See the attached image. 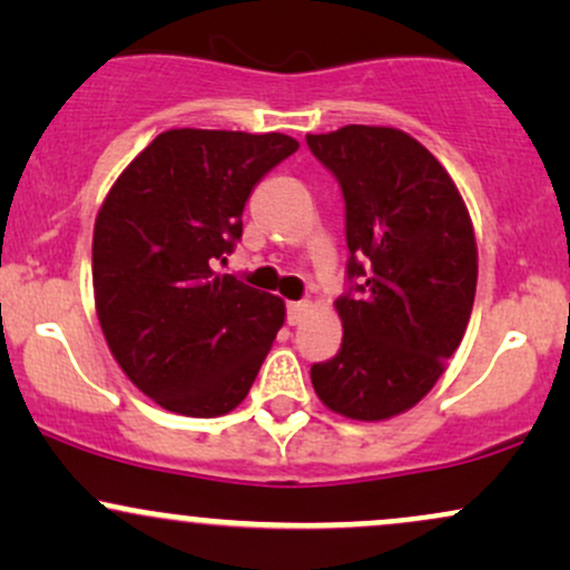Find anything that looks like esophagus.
I'll use <instances>...</instances> for the list:
<instances>
[{
    "label": "esophagus",
    "mask_w": 570,
    "mask_h": 570,
    "mask_svg": "<svg viewBox=\"0 0 570 570\" xmlns=\"http://www.w3.org/2000/svg\"><path fill=\"white\" fill-rule=\"evenodd\" d=\"M311 313V303H305V299H297V303H289L286 305V322L292 326L303 324V318Z\"/></svg>",
    "instance_id": "1"
}]
</instances>
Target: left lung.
Listing matches in <instances>:
<instances>
[{"label": "left lung", "mask_w": 570, "mask_h": 570, "mask_svg": "<svg viewBox=\"0 0 570 570\" xmlns=\"http://www.w3.org/2000/svg\"><path fill=\"white\" fill-rule=\"evenodd\" d=\"M345 200L348 278L335 299L343 345L313 364L332 412L385 421L415 407L461 345L476 292V240L466 203L442 163L399 128L307 134Z\"/></svg>", "instance_id": "1"}]
</instances>
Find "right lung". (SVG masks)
Returning <instances> with one entry per match:
<instances>
[{"instance_id": "right-lung-1", "label": "right lung", "mask_w": 570, "mask_h": 570, "mask_svg": "<svg viewBox=\"0 0 570 570\" xmlns=\"http://www.w3.org/2000/svg\"><path fill=\"white\" fill-rule=\"evenodd\" d=\"M284 134L174 128L98 208L96 313L115 362L160 407L217 417L244 402L284 326L276 294L217 276L254 185L297 153Z\"/></svg>"}]
</instances>
